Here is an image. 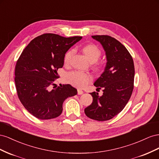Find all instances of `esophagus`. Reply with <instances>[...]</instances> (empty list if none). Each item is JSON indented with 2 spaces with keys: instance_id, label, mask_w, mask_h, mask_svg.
Wrapping results in <instances>:
<instances>
[{
  "instance_id": "1",
  "label": "esophagus",
  "mask_w": 159,
  "mask_h": 159,
  "mask_svg": "<svg viewBox=\"0 0 159 159\" xmlns=\"http://www.w3.org/2000/svg\"><path fill=\"white\" fill-rule=\"evenodd\" d=\"M77 92H78V94H83V90H81V89H77Z\"/></svg>"
}]
</instances>
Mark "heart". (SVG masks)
<instances>
[{
    "instance_id": "heart-1",
    "label": "heart",
    "mask_w": 159,
    "mask_h": 159,
    "mask_svg": "<svg viewBox=\"0 0 159 159\" xmlns=\"http://www.w3.org/2000/svg\"><path fill=\"white\" fill-rule=\"evenodd\" d=\"M83 52L90 62H96L101 56V50L94 44H87L83 47ZM74 54V50L70 49L66 51L64 56L65 64H69L72 56ZM67 83L79 88H83L92 80V76L87 72L74 70L69 72L65 76Z\"/></svg>"
}]
</instances>
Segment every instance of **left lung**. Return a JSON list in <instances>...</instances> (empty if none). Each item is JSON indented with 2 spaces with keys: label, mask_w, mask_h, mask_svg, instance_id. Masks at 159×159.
Listing matches in <instances>:
<instances>
[{
  "label": "left lung",
  "mask_w": 159,
  "mask_h": 159,
  "mask_svg": "<svg viewBox=\"0 0 159 159\" xmlns=\"http://www.w3.org/2000/svg\"><path fill=\"white\" fill-rule=\"evenodd\" d=\"M102 44L107 57L105 70L95 81L97 90L103 94L93 92L91 105L84 109L89 118L98 121L112 119L127 104L134 88V66L130 54L119 40L108 35L92 36Z\"/></svg>",
  "instance_id": "8db88e82"
}]
</instances>
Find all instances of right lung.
I'll return each instance as SVG.
<instances>
[{
    "mask_svg": "<svg viewBox=\"0 0 159 159\" xmlns=\"http://www.w3.org/2000/svg\"><path fill=\"white\" fill-rule=\"evenodd\" d=\"M82 37H63L43 34L32 40L21 53L15 66V86L20 101L32 115L41 120L61 115L62 104L75 96L70 84L54 86L57 70L64 65V56Z\"/></svg>",
    "mask_w": 159,
    "mask_h": 159,
    "instance_id": "obj_1",
    "label": "right lung"
}]
</instances>
